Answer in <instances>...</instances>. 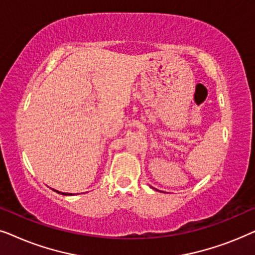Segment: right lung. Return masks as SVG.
<instances>
[{"label": "right lung", "mask_w": 255, "mask_h": 255, "mask_svg": "<svg viewBox=\"0 0 255 255\" xmlns=\"http://www.w3.org/2000/svg\"><path fill=\"white\" fill-rule=\"evenodd\" d=\"M57 193H59V191H57ZM60 194H64V195H72V194H66V193H60Z\"/></svg>", "instance_id": "obj_1"}]
</instances>
